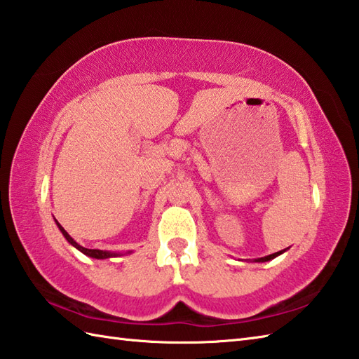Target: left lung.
<instances>
[{
	"instance_id": "obj_1",
	"label": "left lung",
	"mask_w": 359,
	"mask_h": 359,
	"mask_svg": "<svg viewBox=\"0 0 359 359\" xmlns=\"http://www.w3.org/2000/svg\"><path fill=\"white\" fill-rule=\"evenodd\" d=\"M285 250H280V251H278V253H273V255H270V256H264V257H257L255 262H266V261H271V259H274L276 256H279V255H282L284 253Z\"/></svg>"
}]
</instances>
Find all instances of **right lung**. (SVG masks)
I'll use <instances>...</instances> for the list:
<instances>
[{
    "mask_svg": "<svg viewBox=\"0 0 359 359\" xmlns=\"http://www.w3.org/2000/svg\"><path fill=\"white\" fill-rule=\"evenodd\" d=\"M57 225H58V228H60V231L63 233V236L66 238V241L71 243V245H74L75 248H77L79 251H81L83 255H86V256H89V257H94V259H108V257H114V256H120V253H111V251H103V250H90V248H85V247H81V245H79L77 242H75L69 234L66 233V230L65 228L60 225L58 222H57Z\"/></svg>",
    "mask_w": 359,
    "mask_h": 359,
    "instance_id": "right-lung-1",
    "label": "right lung"
}]
</instances>
